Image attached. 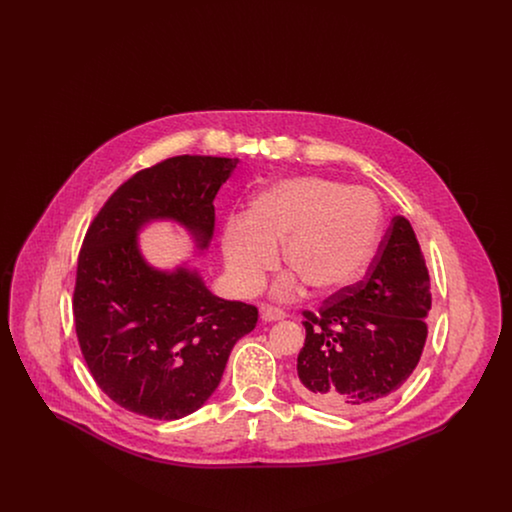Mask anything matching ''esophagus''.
<instances>
[{
  "label": "esophagus",
  "mask_w": 512,
  "mask_h": 512,
  "mask_svg": "<svg viewBox=\"0 0 512 512\" xmlns=\"http://www.w3.org/2000/svg\"><path fill=\"white\" fill-rule=\"evenodd\" d=\"M261 318H263V322H276V320H284L286 313L282 309H276V307H263Z\"/></svg>",
  "instance_id": "34e87169"
}]
</instances>
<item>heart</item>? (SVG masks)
Wrapping results in <instances>:
<instances>
[{"label":"heart","mask_w":512,"mask_h":512,"mask_svg":"<svg viewBox=\"0 0 512 512\" xmlns=\"http://www.w3.org/2000/svg\"><path fill=\"white\" fill-rule=\"evenodd\" d=\"M376 195L320 176H292L255 195L249 213L224 222L220 249L226 276L240 295L257 292L278 263L292 270L274 286L290 299L307 282L320 295L351 286L372 261L382 236Z\"/></svg>","instance_id":"obj_1"}]
</instances>
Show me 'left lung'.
Masks as SVG:
<instances>
[{
  "mask_svg": "<svg viewBox=\"0 0 512 512\" xmlns=\"http://www.w3.org/2000/svg\"><path fill=\"white\" fill-rule=\"evenodd\" d=\"M432 307L430 276L411 222L397 215L365 280L303 313L295 393L338 414L363 413L386 401L420 361Z\"/></svg>",
  "mask_w": 512,
  "mask_h": 512,
  "instance_id": "left-lung-1",
  "label": "left lung"
}]
</instances>
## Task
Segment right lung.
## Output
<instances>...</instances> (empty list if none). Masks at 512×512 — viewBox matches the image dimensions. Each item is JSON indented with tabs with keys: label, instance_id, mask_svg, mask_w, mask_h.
Instances as JSON below:
<instances>
[{
	"label": "right lung",
	"instance_id": "right-lung-1",
	"mask_svg": "<svg viewBox=\"0 0 512 512\" xmlns=\"http://www.w3.org/2000/svg\"><path fill=\"white\" fill-rule=\"evenodd\" d=\"M238 159L180 155L126 180L88 228L74 286L76 336L96 384L122 409L155 420L195 413L219 388L257 309L211 292L182 261L153 267L140 247L151 222L184 228L195 255L215 230V197Z\"/></svg>",
	"mask_w": 512,
	"mask_h": 512
}]
</instances>
